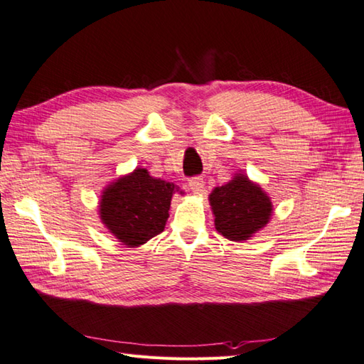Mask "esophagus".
Masks as SVG:
<instances>
[{"mask_svg":"<svg viewBox=\"0 0 364 364\" xmlns=\"http://www.w3.org/2000/svg\"><path fill=\"white\" fill-rule=\"evenodd\" d=\"M188 185H190V190L195 193V195H203L204 191V181L199 179V177H193V179L188 181Z\"/></svg>","mask_w":364,"mask_h":364,"instance_id":"esophagus-1","label":"esophagus"}]
</instances>
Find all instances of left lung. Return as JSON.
Listing matches in <instances>:
<instances>
[{"instance_id": "left-lung-1", "label": "left lung", "mask_w": 364, "mask_h": 364, "mask_svg": "<svg viewBox=\"0 0 364 364\" xmlns=\"http://www.w3.org/2000/svg\"><path fill=\"white\" fill-rule=\"evenodd\" d=\"M215 229L232 242H247L272 218L273 204L261 185L235 173L229 182L215 187L209 195Z\"/></svg>"}]
</instances>
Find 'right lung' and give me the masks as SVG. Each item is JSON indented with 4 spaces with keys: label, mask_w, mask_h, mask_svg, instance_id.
<instances>
[{
    "label": "right lung",
    "mask_w": 364,
    "mask_h": 364,
    "mask_svg": "<svg viewBox=\"0 0 364 364\" xmlns=\"http://www.w3.org/2000/svg\"><path fill=\"white\" fill-rule=\"evenodd\" d=\"M176 191L174 182L152 177L146 168L117 177L102 190L99 217L117 242L138 248L165 229Z\"/></svg>",
    "instance_id": "right-lung-1"
}]
</instances>
